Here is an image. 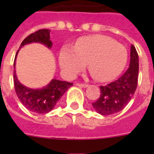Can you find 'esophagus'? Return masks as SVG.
<instances>
[{"mask_svg":"<svg viewBox=\"0 0 154 154\" xmlns=\"http://www.w3.org/2000/svg\"><path fill=\"white\" fill-rule=\"evenodd\" d=\"M76 85H77V87H88V84H86V83H76Z\"/></svg>","mask_w":154,"mask_h":154,"instance_id":"obj_1","label":"esophagus"}]
</instances>
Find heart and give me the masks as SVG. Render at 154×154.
I'll return each instance as SVG.
<instances>
[{
  "mask_svg": "<svg viewBox=\"0 0 154 154\" xmlns=\"http://www.w3.org/2000/svg\"><path fill=\"white\" fill-rule=\"evenodd\" d=\"M128 60V52L122 44L105 35L79 38L73 48L64 47L59 54V66L67 77H73L84 69L95 80L107 82L119 75Z\"/></svg>",
  "mask_w": 154,
  "mask_h": 154,
  "instance_id": "1",
  "label": "heart"
}]
</instances>
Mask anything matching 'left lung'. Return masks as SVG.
<instances>
[{"instance_id":"left-lung-1","label":"left lung","mask_w":154,"mask_h":154,"mask_svg":"<svg viewBox=\"0 0 154 154\" xmlns=\"http://www.w3.org/2000/svg\"><path fill=\"white\" fill-rule=\"evenodd\" d=\"M139 76V55L134 45L130 48L129 67L115 82L100 86V95L92 106L102 116L118 113L125 108L135 92Z\"/></svg>"}]
</instances>
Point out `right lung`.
Returning a JSON list of instances; mask_svg holds the SVG:
<instances>
[{
  "instance_id": "obj_1",
  "label": "right lung",
  "mask_w": 154,
  "mask_h": 154,
  "mask_svg": "<svg viewBox=\"0 0 154 154\" xmlns=\"http://www.w3.org/2000/svg\"><path fill=\"white\" fill-rule=\"evenodd\" d=\"M34 42L43 44L50 48L53 45L50 40V29H43L29 35L23 40L20 48L25 44ZM17 54L18 51L15 55L14 67H15V58ZM14 85L19 100L26 109L35 114H46L54 109L61 97L73 84L72 82L53 79L50 83L42 89H30L19 82L15 70Z\"/></svg>"
}]
</instances>
